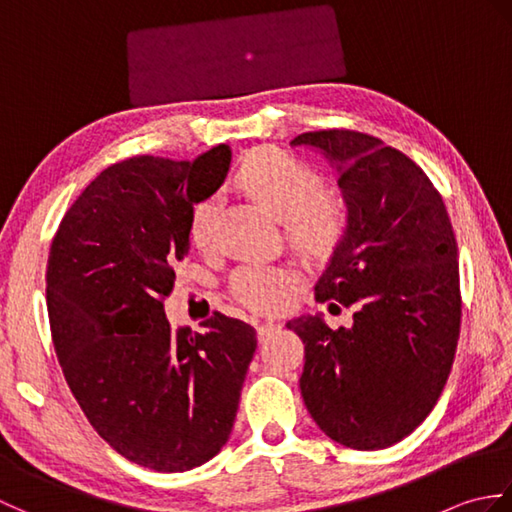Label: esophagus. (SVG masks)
<instances>
[{
	"label": "esophagus",
	"instance_id": "1",
	"mask_svg": "<svg viewBox=\"0 0 512 512\" xmlns=\"http://www.w3.org/2000/svg\"><path fill=\"white\" fill-rule=\"evenodd\" d=\"M279 328V323L277 321H273V319H266V321H257V334H259V339H266V336L270 334V332H275Z\"/></svg>",
	"mask_w": 512,
	"mask_h": 512
}]
</instances>
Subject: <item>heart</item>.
<instances>
[{"label":"heart","mask_w":512,"mask_h":512,"mask_svg":"<svg viewBox=\"0 0 512 512\" xmlns=\"http://www.w3.org/2000/svg\"><path fill=\"white\" fill-rule=\"evenodd\" d=\"M237 184L250 198L286 224L290 242L303 255L321 257L339 244L347 228V204L339 193L319 191L317 171L275 149L255 151L237 171ZM215 198L193 206L189 235L198 248H209L215 235ZM292 277L281 268L244 266L233 277L235 297L255 310L286 306Z\"/></svg>","instance_id":"obj_1"}]
</instances>
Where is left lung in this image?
Instances as JSON below:
<instances>
[{"instance_id":"8db88e82","label":"left lung","mask_w":512,"mask_h":512,"mask_svg":"<svg viewBox=\"0 0 512 512\" xmlns=\"http://www.w3.org/2000/svg\"><path fill=\"white\" fill-rule=\"evenodd\" d=\"M339 173L347 228L314 286L354 306L350 328L321 314L286 323L306 343L301 396L319 429L358 451L387 449L429 416L460 339L458 242L442 195L416 162L350 129L301 134Z\"/></svg>"}]
</instances>
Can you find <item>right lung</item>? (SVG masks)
<instances>
[{
	"mask_svg": "<svg viewBox=\"0 0 512 512\" xmlns=\"http://www.w3.org/2000/svg\"><path fill=\"white\" fill-rule=\"evenodd\" d=\"M228 167V145L193 162H118L76 198L50 246L48 317L70 391L114 451L162 473L222 451L257 347L244 321L215 312L204 332L173 330L162 306L191 248L193 204Z\"/></svg>",
	"mask_w": 512,
	"mask_h": 512,
	"instance_id": "add662e5",
	"label": "right lung"
}]
</instances>
